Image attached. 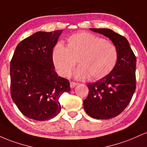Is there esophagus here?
Returning a JSON list of instances; mask_svg holds the SVG:
<instances>
[{
	"mask_svg": "<svg viewBox=\"0 0 147 147\" xmlns=\"http://www.w3.org/2000/svg\"><path fill=\"white\" fill-rule=\"evenodd\" d=\"M77 83H75V82H70V88H73L74 87H75L77 85Z\"/></svg>",
	"mask_w": 147,
	"mask_h": 147,
	"instance_id": "esophagus-1",
	"label": "esophagus"
}]
</instances>
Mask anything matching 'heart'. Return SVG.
I'll return each instance as SVG.
<instances>
[{
  "label": "heart",
  "mask_w": 147,
  "mask_h": 147,
  "mask_svg": "<svg viewBox=\"0 0 147 147\" xmlns=\"http://www.w3.org/2000/svg\"><path fill=\"white\" fill-rule=\"evenodd\" d=\"M52 62L61 76H67L77 63L74 72L77 79L97 80L113 71L118 59L117 49L114 44L91 33L82 32L68 38L65 46L58 43L52 51Z\"/></svg>",
  "instance_id": "1"
}]
</instances>
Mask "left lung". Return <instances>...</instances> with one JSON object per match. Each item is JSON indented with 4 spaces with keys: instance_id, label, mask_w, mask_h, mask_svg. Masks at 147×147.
Listing matches in <instances>:
<instances>
[{
    "instance_id": "1",
    "label": "left lung",
    "mask_w": 147,
    "mask_h": 147,
    "mask_svg": "<svg viewBox=\"0 0 147 147\" xmlns=\"http://www.w3.org/2000/svg\"><path fill=\"white\" fill-rule=\"evenodd\" d=\"M109 38L118 52L113 71L96 82L88 84L89 93L84 100L86 113L97 119H108L120 114L129 105L136 90V58L125 37L108 28H90Z\"/></svg>"
}]
</instances>
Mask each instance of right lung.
Here are the masks:
<instances>
[{
	"label": "right lung",
	"mask_w": 147,
	"mask_h": 147,
	"mask_svg": "<svg viewBox=\"0 0 147 147\" xmlns=\"http://www.w3.org/2000/svg\"><path fill=\"white\" fill-rule=\"evenodd\" d=\"M62 32H37L16 46L11 59V98L30 119L55 117L61 111V95L70 91L68 80L58 76L52 62V49Z\"/></svg>",
	"instance_id": "obj_1"
}]
</instances>
